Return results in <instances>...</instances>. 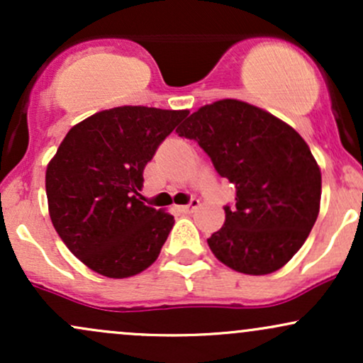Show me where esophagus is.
<instances>
[{
  "mask_svg": "<svg viewBox=\"0 0 363 363\" xmlns=\"http://www.w3.org/2000/svg\"><path fill=\"white\" fill-rule=\"evenodd\" d=\"M199 205H201V203H199V199L198 198H193L189 203H187V205L177 206V210L182 211V213H193L196 208H199Z\"/></svg>",
  "mask_w": 363,
  "mask_h": 363,
  "instance_id": "1",
  "label": "esophagus"
}]
</instances>
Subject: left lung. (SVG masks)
I'll return each instance as SVG.
<instances>
[{
  "instance_id": "obj_1",
  "label": "left lung",
  "mask_w": 363,
  "mask_h": 363,
  "mask_svg": "<svg viewBox=\"0 0 363 363\" xmlns=\"http://www.w3.org/2000/svg\"><path fill=\"white\" fill-rule=\"evenodd\" d=\"M235 186L234 206L208 239L228 268L268 274L302 247L319 215L320 170L302 136L269 112L234 99L201 107L176 129Z\"/></svg>"
}]
</instances>
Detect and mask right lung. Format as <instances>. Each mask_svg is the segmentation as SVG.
<instances>
[{
    "instance_id": "add662e5",
    "label": "right lung",
    "mask_w": 363,
    "mask_h": 363,
    "mask_svg": "<svg viewBox=\"0 0 363 363\" xmlns=\"http://www.w3.org/2000/svg\"><path fill=\"white\" fill-rule=\"evenodd\" d=\"M187 111L124 106L73 126L45 170L49 215L95 273L128 278L160 254L174 216L140 201L143 170Z\"/></svg>"
}]
</instances>
